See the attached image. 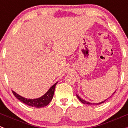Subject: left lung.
I'll list each match as a JSON object with an SVG mask.
<instances>
[{
  "mask_svg": "<svg viewBox=\"0 0 128 128\" xmlns=\"http://www.w3.org/2000/svg\"><path fill=\"white\" fill-rule=\"evenodd\" d=\"M115 92H114V94L115 93ZM114 94H113L112 95H114ZM76 96H77V97H78V99H79V100H80V101H81V102H82V103H83V104H90V105H92V104H96V105L100 104H101V103H103V102H105V101H106V100H107V99H109L110 98H111V96H110V97L109 98H108V99H106V100H103V101H102V102H99V103H92V102H88V101H86V100H84V99H81V98H80V96H78V95H77V94H76Z\"/></svg>",
  "mask_w": 128,
  "mask_h": 128,
  "instance_id": "8db88e82",
  "label": "left lung"
}]
</instances>
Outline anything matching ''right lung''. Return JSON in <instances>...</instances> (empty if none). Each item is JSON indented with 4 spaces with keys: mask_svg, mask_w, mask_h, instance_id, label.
<instances>
[{
    "mask_svg": "<svg viewBox=\"0 0 128 128\" xmlns=\"http://www.w3.org/2000/svg\"><path fill=\"white\" fill-rule=\"evenodd\" d=\"M57 83L58 82H56L54 84H53L44 96H42L39 98H37V99H27V98L22 97L21 96L14 92V91L12 92H13V94L16 98H17L19 100H20L21 102H23V103L26 104L28 105V106L35 107V108H42V107H44V106H46L47 105H48L49 102L51 101L52 99L55 87H56Z\"/></svg>",
    "mask_w": 128,
    "mask_h": 128,
    "instance_id": "right-lung-1",
    "label": "right lung"
}]
</instances>
